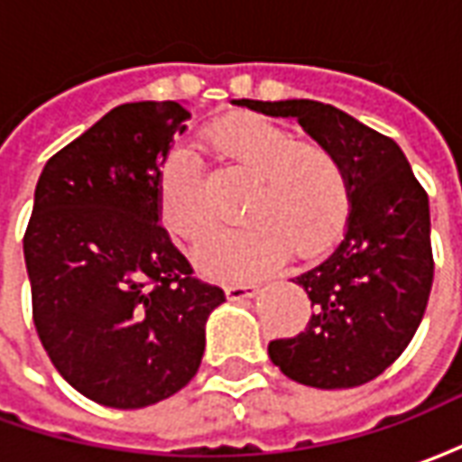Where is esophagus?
Masks as SVG:
<instances>
[{
    "label": "esophagus",
    "instance_id": "34e87169",
    "mask_svg": "<svg viewBox=\"0 0 462 462\" xmlns=\"http://www.w3.org/2000/svg\"><path fill=\"white\" fill-rule=\"evenodd\" d=\"M227 291V300L242 301V300H254L260 294V287L257 284H242V282H232L225 287Z\"/></svg>",
    "mask_w": 462,
    "mask_h": 462
}]
</instances>
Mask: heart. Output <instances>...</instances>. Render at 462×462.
I'll list each match as a JSON object with an SVG mask.
<instances>
[{"mask_svg": "<svg viewBox=\"0 0 462 462\" xmlns=\"http://www.w3.org/2000/svg\"><path fill=\"white\" fill-rule=\"evenodd\" d=\"M205 141L222 158L254 178L245 200V225L212 232L195 250L202 270L250 277L277 267L287 252L310 260L339 240L351 215L346 168L324 145L260 116L215 123ZM161 215L185 240H200L215 222L200 161L190 148H175L161 178Z\"/></svg>", "mask_w": 462, "mask_h": 462, "instance_id": "1", "label": "heart"}]
</instances>
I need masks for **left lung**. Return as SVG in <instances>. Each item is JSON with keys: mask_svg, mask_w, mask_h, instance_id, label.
Instances as JSON below:
<instances>
[{"mask_svg": "<svg viewBox=\"0 0 462 462\" xmlns=\"http://www.w3.org/2000/svg\"><path fill=\"white\" fill-rule=\"evenodd\" d=\"M291 118L346 168L351 215L327 260L294 277L310 294L307 331L270 341L284 376L314 388H354L381 376L411 344L433 284L428 195L396 141L310 98L232 101Z\"/></svg>", "mask_w": 462, "mask_h": 462, "instance_id": "8db88e82", "label": "left lung"}]
</instances>
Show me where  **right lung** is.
<instances>
[{"instance_id": "add662e5", "label": "right lung", "mask_w": 462, "mask_h": 462, "mask_svg": "<svg viewBox=\"0 0 462 462\" xmlns=\"http://www.w3.org/2000/svg\"><path fill=\"white\" fill-rule=\"evenodd\" d=\"M178 101L123 104L49 158L24 235L36 334L56 371L108 408L171 398L200 368L225 291L192 277L161 225Z\"/></svg>"}]
</instances>
